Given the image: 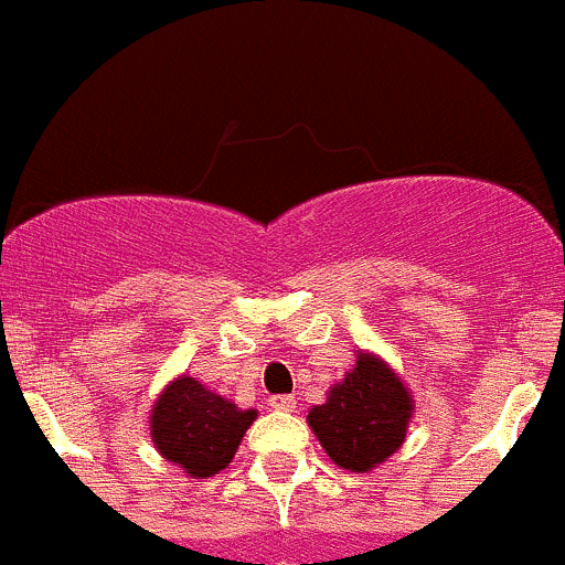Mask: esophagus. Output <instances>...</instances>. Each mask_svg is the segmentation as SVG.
I'll return each mask as SVG.
<instances>
[{
    "label": "esophagus",
    "instance_id": "34e87169",
    "mask_svg": "<svg viewBox=\"0 0 565 565\" xmlns=\"http://www.w3.org/2000/svg\"><path fill=\"white\" fill-rule=\"evenodd\" d=\"M269 406L275 412H294L296 401H294V395H275V398H269Z\"/></svg>",
    "mask_w": 565,
    "mask_h": 565
}]
</instances>
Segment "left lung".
Returning <instances> with one entry per match:
<instances>
[{"instance_id":"left-lung-1","label":"left lung","mask_w":565,"mask_h":565,"mask_svg":"<svg viewBox=\"0 0 565 565\" xmlns=\"http://www.w3.org/2000/svg\"><path fill=\"white\" fill-rule=\"evenodd\" d=\"M412 395L398 373L376 354H356V365L312 406L307 423L338 467L367 472L404 445L412 420Z\"/></svg>"}]
</instances>
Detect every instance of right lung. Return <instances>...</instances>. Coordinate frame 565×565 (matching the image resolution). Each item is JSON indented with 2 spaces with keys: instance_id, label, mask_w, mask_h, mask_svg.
Returning <instances> with one entry per match:
<instances>
[{
  "instance_id": "add662e5",
  "label": "right lung",
  "mask_w": 565,
  "mask_h": 565,
  "mask_svg": "<svg viewBox=\"0 0 565 565\" xmlns=\"http://www.w3.org/2000/svg\"><path fill=\"white\" fill-rule=\"evenodd\" d=\"M255 417V409H238L183 373L153 404L150 437L167 461L183 467L192 478H211L231 465Z\"/></svg>"
}]
</instances>
